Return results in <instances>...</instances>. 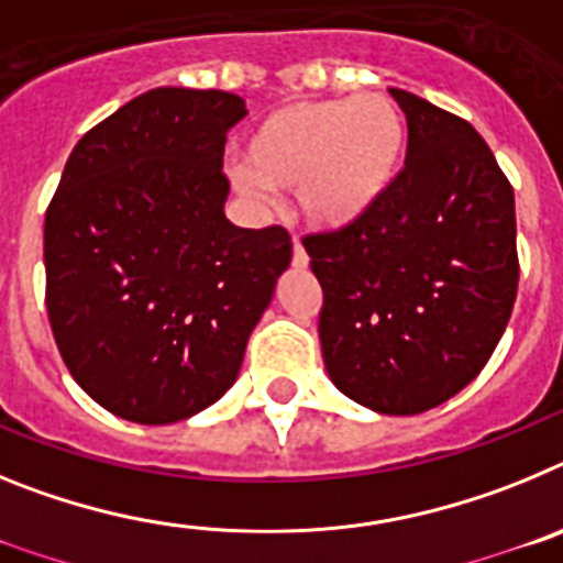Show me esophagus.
Here are the masks:
<instances>
[{
	"label": "esophagus",
	"mask_w": 563,
	"mask_h": 563,
	"mask_svg": "<svg viewBox=\"0 0 563 563\" xmlns=\"http://www.w3.org/2000/svg\"><path fill=\"white\" fill-rule=\"evenodd\" d=\"M292 265L296 267L310 265V256H307V251L301 247V242H298V239H292Z\"/></svg>",
	"instance_id": "1"
}]
</instances>
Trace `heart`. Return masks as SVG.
<instances>
[{"label":"heart","instance_id":"b5f03b06","mask_svg":"<svg viewBox=\"0 0 563 563\" xmlns=\"http://www.w3.org/2000/svg\"><path fill=\"white\" fill-rule=\"evenodd\" d=\"M409 126L391 98L296 101L253 129L239 183L251 194L296 188L316 228H346L375 211L400 177Z\"/></svg>","mask_w":563,"mask_h":563}]
</instances>
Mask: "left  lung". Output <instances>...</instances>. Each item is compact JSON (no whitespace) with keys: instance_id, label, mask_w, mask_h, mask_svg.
<instances>
[{"instance_id":"8db88e82","label":"left lung","mask_w":563,"mask_h":563,"mask_svg":"<svg viewBox=\"0 0 563 563\" xmlns=\"http://www.w3.org/2000/svg\"><path fill=\"white\" fill-rule=\"evenodd\" d=\"M406 166L363 220L307 233L332 383L380 415H420L494 355L519 290L514 186L474 126L389 89Z\"/></svg>"}]
</instances>
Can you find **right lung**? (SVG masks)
Returning <instances> with one entry per match:
<instances>
[{
    "label": "right lung",
    "mask_w": 563,
    "mask_h": 563,
    "mask_svg": "<svg viewBox=\"0 0 563 563\" xmlns=\"http://www.w3.org/2000/svg\"><path fill=\"white\" fill-rule=\"evenodd\" d=\"M222 89H148L89 129L44 213L47 318L69 375L123 420L166 426L233 386L287 271V228L228 222Z\"/></svg>",
    "instance_id": "obj_1"
}]
</instances>
